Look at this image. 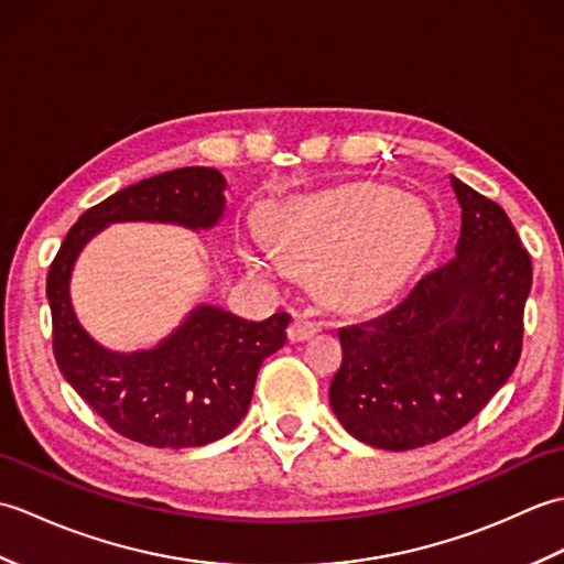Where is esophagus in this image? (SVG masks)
Segmentation results:
<instances>
[{
	"label": "esophagus",
	"instance_id": "esophagus-1",
	"mask_svg": "<svg viewBox=\"0 0 564 564\" xmlns=\"http://www.w3.org/2000/svg\"><path fill=\"white\" fill-rule=\"evenodd\" d=\"M317 329H319V322L310 317L307 313L295 315L293 322H291V327H289V339L291 341H305V339L313 337Z\"/></svg>",
	"mask_w": 564,
	"mask_h": 564
}]
</instances>
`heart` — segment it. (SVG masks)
<instances>
[{
  "label": "heart",
  "mask_w": 564,
  "mask_h": 564,
  "mask_svg": "<svg viewBox=\"0 0 564 564\" xmlns=\"http://www.w3.org/2000/svg\"><path fill=\"white\" fill-rule=\"evenodd\" d=\"M431 235L426 210L398 191L349 184L271 213L263 223L273 254L295 271L322 267V283L337 301H366L386 293L424 254ZM245 267L275 279L281 273L267 249L239 245Z\"/></svg>",
  "instance_id": "b5f03b06"
}]
</instances>
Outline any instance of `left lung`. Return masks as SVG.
I'll return each instance as SVG.
<instances>
[{"mask_svg": "<svg viewBox=\"0 0 564 564\" xmlns=\"http://www.w3.org/2000/svg\"><path fill=\"white\" fill-rule=\"evenodd\" d=\"M455 254L386 313L339 329L329 404L368 446L412 451L463 429L517 368L531 254L492 198L451 176Z\"/></svg>", "mask_w": 564, "mask_h": 564, "instance_id": "left-lung-1", "label": "left lung"}]
</instances>
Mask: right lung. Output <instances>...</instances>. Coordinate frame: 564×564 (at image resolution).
I'll return each instance as SVG.
<instances>
[{"label":"right lung","instance_id":"1","mask_svg":"<svg viewBox=\"0 0 564 564\" xmlns=\"http://www.w3.org/2000/svg\"><path fill=\"white\" fill-rule=\"evenodd\" d=\"M225 176L184 166L142 178L91 206L72 225L47 271L53 354L59 373L116 434L154 448L206 446L242 422L263 358L285 344L291 315L247 322L200 305L158 349L111 354L94 344L69 305V271L104 225L160 220L210 227L225 208Z\"/></svg>","mask_w":564,"mask_h":564}]
</instances>
